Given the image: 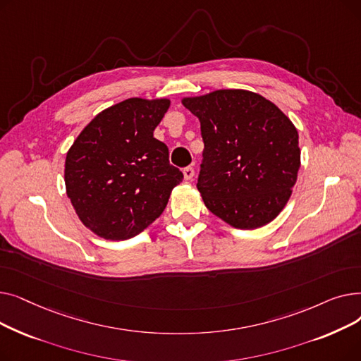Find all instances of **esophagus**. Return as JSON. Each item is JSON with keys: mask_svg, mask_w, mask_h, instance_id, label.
Segmentation results:
<instances>
[{"mask_svg": "<svg viewBox=\"0 0 361 361\" xmlns=\"http://www.w3.org/2000/svg\"><path fill=\"white\" fill-rule=\"evenodd\" d=\"M183 174H184V178H185L187 181L193 180V177H195V168H193V166H185V168L183 169Z\"/></svg>", "mask_w": 361, "mask_h": 361, "instance_id": "34e87169", "label": "esophagus"}]
</instances>
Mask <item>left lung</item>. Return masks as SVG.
Wrapping results in <instances>:
<instances>
[{
    "label": "left lung",
    "instance_id": "obj_1",
    "mask_svg": "<svg viewBox=\"0 0 361 361\" xmlns=\"http://www.w3.org/2000/svg\"><path fill=\"white\" fill-rule=\"evenodd\" d=\"M181 104L200 121L204 150L197 190L204 206L238 230L274 221L291 197L301 164L293 121L244 89L185 97Z\"/></svg>",
    "mask_w": 361,
    "mask_h": 361
}]
</instances>
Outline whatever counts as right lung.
<instances>
[{
  "mask_svg": "<svg viewBox=\"0 0 361 361\" xmlns=\"http://www.w3.org/2000/svg\"><path fill=\"white\" fill-rule=\"evenodd\" d=\"M168 98H130L101 111L74 140L66 192L82 224L105 240H128L161 216L183 173L154 137Z\"/></svg>",
  "mask_w": 361,
  "mask_h": 361,
  "instance_id": "1",
  "label": "right lung"
}]
</instances>
